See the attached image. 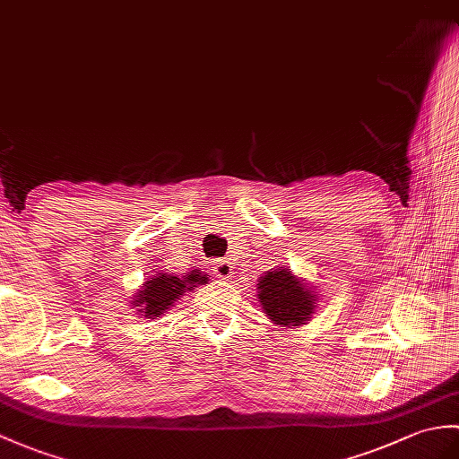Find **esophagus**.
I'll list each match as a JSON object with an SVG mask.
<instances>
[{"label":"esophagus","instance_id":"1","mask_svg":"<svg viewBox=\"0 0 459 459\" xmlns=\"http://www.w3.org/2000/svg\"><path fill=\"white\" fill-rule=\"evenodd\" d=\"M215 275H217V278H221V280L232 278V265H230V262H229V260L217 262V265H215Z\"/></svg>","mask_w":459,"mask_h":459}]
</instances>
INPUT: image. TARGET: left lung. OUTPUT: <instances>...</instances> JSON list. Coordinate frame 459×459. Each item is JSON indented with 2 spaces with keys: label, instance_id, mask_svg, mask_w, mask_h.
Instances as JSON below:
<instances>
[{
  "label": "left lung",
  "instance_id": "left-lung-1",
  "mask_svg": "<svg viewBox=\"0 0 459 459\" xmlns=\"http://www.w3.org/2000/svg\"><path fill=\"white\" fill-rule=\"evenodd\" d=\"M255 291L262 311L270 323L278 326H303L316 311L318 295L313 291V285L297 278L287 265H278L260 275Z\"/></svg>",
  "mask_w": 459,
  "mask_h": 459
}]
</instances>
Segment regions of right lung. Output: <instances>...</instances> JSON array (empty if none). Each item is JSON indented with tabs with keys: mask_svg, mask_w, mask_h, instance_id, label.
<instances>
[{
	"mask_svg": "<svg viewBox=\"0 0 459 459\" xmlns=\"http://www.w3.org/2000/svg\"><path fill=\"white\" fill-rule=\"evenodd\" d=\"M207 281V273H201V270H191L186 275L160 270L154 272L151 278H146L141 290H136L131 305L143 318H158L176 307V301H179L186 293L194 291L197 285H205Z\"/></svg>",
	"mask_w": 459,
	"mask_h": 459,
	"instance_id": "obj_1",
	"label": "right lung"
}]
</instances>
